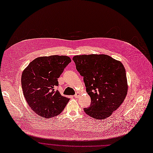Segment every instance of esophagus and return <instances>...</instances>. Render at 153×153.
<instances>
[{
  "label": "esophagus",
  "instance_id": "1",
  "mask_svg": "<svg viewBox=\"0 0 153 153\" xmlns=\"http://www.w3.org/2000/svg\"><path fill=\"white\" fill-rule=\"evenodd\" d=\"M80 93L77 92V93H76V94L74 95V97H75V98H78V97L80 96Z\"/></svg>",
  "mask_w": 153,
  "mask_h": 153
}]
</instances>
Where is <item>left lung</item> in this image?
I'll use <instances>...</instances> for the list:
<instances>
[{
    "mask_svg": "<svg viewBox=\"0 0 153 153\" xmlns=\"http://www.w3.org/2000/svg\"><path fill=\"white\" fill-rule=\"evenodd\" d=\"M77 70L84 77L91 105L84 112L96 120L108 118L123 103L128 93L125 69L120 61L105 54L76 55Z\"/></svg>",
    "mask_w": 153,
    "mask_h": 153,
    "instance_id": "1",
    "label": "left lung"
}]
</instances>
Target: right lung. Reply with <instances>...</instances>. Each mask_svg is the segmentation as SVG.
I'll use <instances>...</instances> for the list:
<instances>
[{
  "label": "right lung",
  "mask_w": 153,
  "mask_h": 153,
  "mask_svg": "<svg viewBox=\"0 0 153 153\" xmlns=\"http://www.w3.org/2000/svg\"><path fill=\"white\" fill-rule=\"evenodd\" d=\"M71 62L65 55H51L36 58L22 73L21 85L27 102L34 112L43 118L59 115L69 98L61 95L54 88L58 78Z\"/></svg>",
  "instance_id": "right-lung-1"
}]
</instances>
